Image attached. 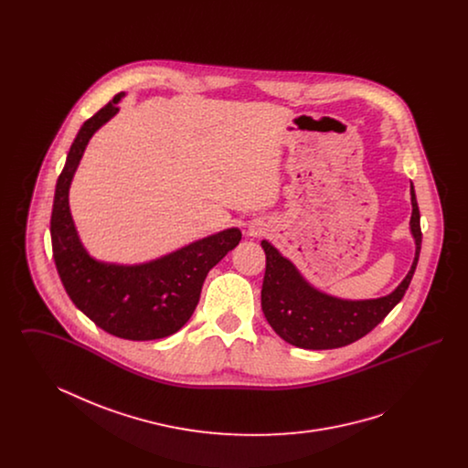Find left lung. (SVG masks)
I'll return each mask as SVG.
<instances>
[{"mask_svg": "<svg viewBox=\"0 0 468 468\" xmlns=\"http://www.w3.org/2000/svg\"><path fill=\"white\" fill-rule=\"evenodd\" d=\"M410 201V231L416 240L414 263L397 290L376 300H342L312 288L290 260L263 240L267 270L261 290V309L275 334L291 346L319 351L349 346L372 332L403 298L418 267L421 224L412 184Z\"/></svg>", "mask_w": 468, "mask_h": 468, "instance_id": "obj_1", "label": "left lung"}]
</instances>
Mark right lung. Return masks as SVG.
<instances>
[{
    "mask_svg": "<svg viewBox=\"0 0 468 468\" xmlns=\"http://www.w3.org/2000/svg\"><path fill=\"white\" fill-rule=\"evenodd\" d=\"M122 96L115 94L111 103L88 119L69 147L54 193L52 254L68 296L96 326L126 340H156L176 334L189 321L200 302L207 273L239 245L242 233L229 228L133 267L90 258L71 219L68 191L90 136L119 112L117 103Z\"/></svg>",
    "mask_w": 468,
    "mask_h": 468,
    "instance_id": "1",
    "label": "right lung"
}]
</instances>
